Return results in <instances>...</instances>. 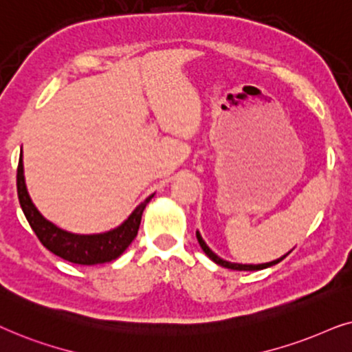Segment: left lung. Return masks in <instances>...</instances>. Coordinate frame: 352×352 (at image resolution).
I'll use <instances>...</instances> for the list:
<instances>
[{"mask_svg":"<svg viewBox=\"0 0 352 352\" xmlns=\"http://www.w3.org/2000/svg\"><path fill=\"white\" fill-rule=\"evenodd\" d=\"M196 238H198V243H199L201 250H203V251L206 252V256H208L209 259H212V261L215 262V264H219V265H222V267H227V269H232V270H262V269H267V267H270V265H275V264H278L280 261H283L285 257H287V256H283V257H280V259H277V261L267 262V264H257V265H246V264H232V262H227V261L220 259L219 256H215L214 252L209 250L208 245H206V243L203 241V238H201L199 233H196Z\"/></svg>","mask_w":352,"mask_h":352,"instance_id":"8db88e82","label":"left lung"}]
</instances>
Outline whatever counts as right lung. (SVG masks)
Masks as SVG:
<instances>
[{
	"mask_svg": "<svg viewBox=\"0 0 352 352\" xmlns=\"http://www.w3.org/2000/svg\"><path fill=\"white\" fill-rule=\"evenodd\" d=\"M17 196L21 208L29 220L32 230L38 236L41 245L53 254L63 259L80 265L104 264L119 257L130 246V243L138 235L142 214L146 204L151 201L153 195L143 201L132 215L125 220L120 227L100 235H75V233L60 230L54 223H51L41 215L32 203L23 180L22 154L19 157L17 166Z\"/></svg>",
	"mask_w": 352,
	"mask_h": 352,
	"instance_id": "1",
	"label": "right lung"
}]
</instances>
